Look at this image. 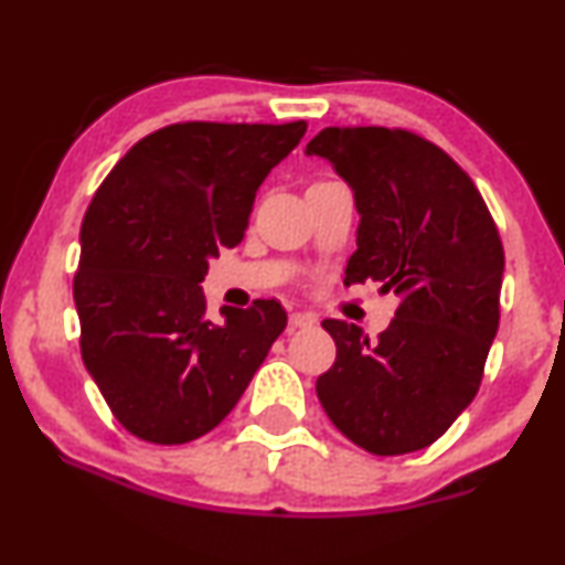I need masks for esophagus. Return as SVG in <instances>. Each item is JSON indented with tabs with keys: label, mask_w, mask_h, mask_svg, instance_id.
Listing matches in <instances>:
<instances>
[{
	"label": "esophagus",
	"mask_w": 565,
	"mask_h": 565,
	"mask_svg": "<svg viewBox=\"0 0 565 565\" xmlns=\"http://www.w3.org/2000/svg\"><path fill=\"white\" fill-rule=\"evenodd\" d=\"M289 323L295 326V329H305V326L316 323V316H312V312H291Z\"/></svg>",
	"instance_id": "1"
}]
</instances>
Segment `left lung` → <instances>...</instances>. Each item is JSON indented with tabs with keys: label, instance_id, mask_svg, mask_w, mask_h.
Masks as SVG:
<instances>
[{
	"label": "left lung",
	"instance_id": "8db88e82",
	"mask_svg": "<svg viewBox=\"0 0 565 565\" xmlns=\"http://www.w3.org/2000/svg\"><path fill=\"white\" fill-rule=\"evenodd\" d=\"M305 154L331 162L360 215L344 284H382L399 308L379 339L323 321L337 360L316 392L331 424L373 455L416 452L471 405L500 323L505 255L479 189L407 131L323 128Z\"/></svg>",
	"mask_w": 565,
	"mask_h": 565
}]
</instances>
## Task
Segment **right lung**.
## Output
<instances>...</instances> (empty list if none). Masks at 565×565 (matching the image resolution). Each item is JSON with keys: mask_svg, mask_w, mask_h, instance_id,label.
Returning <instances> with one entry per match:
<instances>
[{"mask_svg": "<svg viewBox=\"0 0 565 565\" xmlns=\"http://www.w3.org/2000/svg\"><path fill=\"white\" fill-rule=\"evenodd\" d=\"M305 131V120L160 128L94 194L73 281L81 355L134 437L183 445L215 429L287 329L276 300L223 305L210 321L200 284L217 249L244 239L257 189Z\"/></svg>", "mask_w": 565, "mask_h": 565, "instance_id": "right-lung-1", "label": "right lung"}]
</instances>
